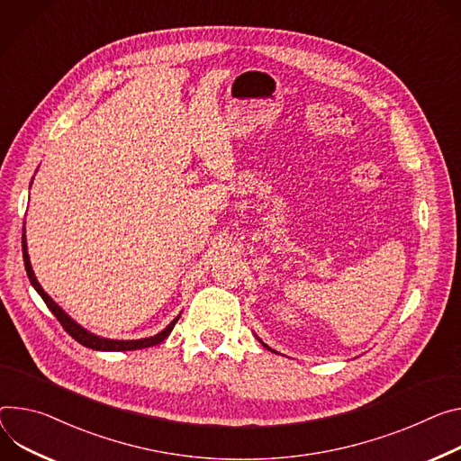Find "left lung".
Wrapping results in <instances>:
<instances>
[{"label": "left lung", "mask_w": 461, "mask_h": 461, "mask_svg": "<svg viewBox=\"0 0 461 461\" xmlns=\"http://www.w3.org/2000/svg\"><path fill=\"white\" fill-rule=\"evenodd\" d=\"M261 344H263V342H261ZM263 346H265V348H268V346H267V344H263ZM268 349H270V348H268Z\"/></svg>", "instance_id": "1"}]
</instances>
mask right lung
Instances as JSON below:
<instances>
[{
    "mask_svg": "<svg viewBox=\"0 0 461 461\" xmlns=\"http://www.w3.org/2000/svg\"><path fill=\"white\" fill-rule=\"evenodd\" d=\"M25 231V228H23ZM22 249H23V263H25V270H27V276H29V281L31 285L34 286V290L38 292V294L41 296V300H44V303L48 305V309L57 316V320L60 321V325L66 329V332L69 334L71 339H75L78 344H82L85 348H90V349H95V351H134V349H143V348H150V346H156L159 342H163L167 337H169L173 327L176 325L180 314L167 325L161 332L154 334V337L150 339H141V340H110V339H103V337H97V334L86 330L85 327H80L75 320H71L53 300L51 296L46 294V290L41 288V285L36 281V276L32 272V267H31V261H29V254H27V240H25V233L22 235Z\"/></svg>",
    "mask_w": 461,
    "mask_h": 461,
    "instance_id": "obj_1",
    "label": "right lung"
}]
</instances>
